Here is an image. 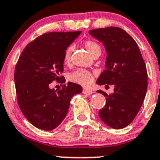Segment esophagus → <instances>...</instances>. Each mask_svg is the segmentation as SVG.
<instances>
[{"label": "esophagus", "instance_id": "1", "mask_svg": "<svg viewBox=\"0 0 160 160\" xmlns=\"http://www.w3.org/2000/svg\"><path fill=\"white\" fill-rule=\"evenodd\" d=\"M83 93L84 94H87V95H90L93 93V91L91 89H88V88H83Z\"/></svg>", "mask_w": 160, "mask_h": 160}]
</instances>
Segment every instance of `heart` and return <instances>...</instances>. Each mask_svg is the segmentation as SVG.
<instances>
[{
    "label": "heart",
    "instance_id": "obj_1",
    "mask_svg": "<svg viewBox=\"0 0 160 160\" xmlns=\"http://www.w3.org/2000/svg\"><path fill=\"white\" fill-rule=\"evenodd\" d=\"M85 48L91 55L94 56L96 55H100L102 52L100 44L93 40H87L83 43ZM72 52V47L69 46L66 49L63 55V62L65 64H69L71 60V54ZM69 80L73 83H78L82 86H90L94 80V75L90 71L85 69H78L69 75Z\"/></svg>",
    "mask_w": 160,
    "mask_h": 160
}]
</instances>
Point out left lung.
<instances>
[{"label": "left lung", "mask_w": 160, "mask_h": 160, "mask_svg": "<svg viewBox=\"0 0 160 160\" xmlns=\"http://www.w3.org/2000/svg\"><path fill=\"white\" fill-rule=\"evenodd\" d=\"M105 46L106 69L97 80L99 85L111 84L114 92H98L106 99L99 117L114 129L126 128L134 120L142 107L148 87L146 66L133 37L119 27H106L89 31Z\"/></svg>", "instance_id": "obj_1"}]
</instances>
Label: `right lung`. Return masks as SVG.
Segmentation results:
<instances>
[{
    "mask_svg": "<svg viewBox=\"0 0 160 160\" xmlns=\"http://www.w3.org/2000/svg\"><path fill=\"white\" fill-rule=\"evenodd\" d=\"M80 32L42 34L26 45L18 58L14 75L17 101L25 117L37 128H56L66 117L72 96L82 92L81 86L70 82L58 91L49 88L63 77L64 52Z\"/></svg>",
    "mask_w": 160,
    "mask_h": 160,
    "instance_id": "add662e5",
    "label": "right lung"
}]
</instances>
